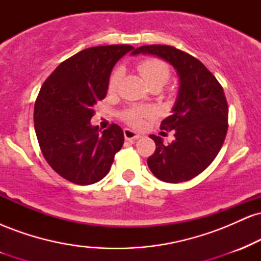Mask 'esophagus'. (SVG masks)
<instances>
[{
    "label": "esophagus",
    "mask_w": 261,
    "mask_h": 261,
    "mask_svg": "<svg viewBox=\"0 0 261 261\" xmlns=\"http://www.w3.org/2000/svg\"><path fill=\"white\" fill-rule=\"evenodd\" d=\"M124 136L125 140L127 141H136L137 139H140V134H137L136 131L131 130V128H124Z\"/></svg>",
    "instance_id": "obj_1"
}]
</instances>
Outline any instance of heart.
Returning <instances> with one entry per match:
<instances>
[{
	"instance_id": "b5f03b06",
	"label": "heart",
	"mask_w": 261,
	"mask_h": 261,
	"mask_svg": "<svg viewBox=\"0 0 261 261\" xmlns=\"http://www.w3.org/2000/svg\"><path fill=\"white\" fill-rule=\"evenodd\" d=\"M137 70L142 79L146 81V83L149 86V88H162L170 77L169 66L164 61L158 59H148L145 61L140 62L137 66ZM122 71L121 68H116L112 73L108 83V89L109 92H115L120 83ZM154 114L153 109L149 107H133L130 109L125 110L122 114V118L125 121H127L131 125H140L143 118H148Z\"/></svg>"
}]
</instances>
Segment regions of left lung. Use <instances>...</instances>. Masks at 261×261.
Listing matches in <instances>:
<instances>
[{
    "mask_svg": "<svg viewBox=\"0 0 261 261\" xmlns=\"http://www.w3.org/2000/svg\"><path fill=\"white\" fill-rule=\"evenodd\" d=\"M157 56L175 68L179 91L172 115L161 128L174 130L175 139L166 145L151 135L154 153L147 160L155 178L166 182H181L195 178L216 158L228 128V106L216 77L199 60L168 45H145L131 55Z\"/></svg>",
    "mask_w": 261,
    "mask_h": 261,
    "instance_id": "left-lung-1",
    "label": "left lung"
}]
</instances>
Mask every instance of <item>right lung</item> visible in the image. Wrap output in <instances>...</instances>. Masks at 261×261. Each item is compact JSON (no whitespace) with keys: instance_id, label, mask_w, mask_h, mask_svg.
Instances as JSON below:
<instances>
[{"instance_id":"right-lung-1","label":"right lung","mask_w":261,"mask_h":261,"mask_svg":"<svg viewBox=\"0 0 261 261\" xmlns=\"http://www.w3.org/2000/svg\"><path fill=\"white\" fill-rule=\"evenodd\" d=\"M131 45L94 46L60 64L44 82L34 106L39 146L50 167L66 180L89 185L109 173L124 133L113 124L93 126V107L106 98L110 73Z\"/></svg>"}]
</instances>
